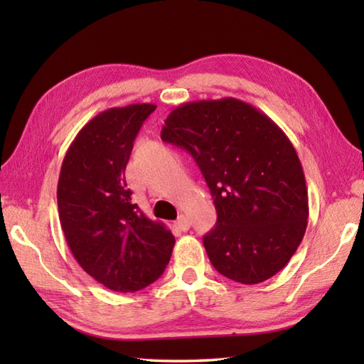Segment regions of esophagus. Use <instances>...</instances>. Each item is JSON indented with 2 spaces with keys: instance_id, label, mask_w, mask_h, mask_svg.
<instances>
[{
  "instance_id": "obj_1",
  "label": "esophagus",
  "mask_w": 364,
  "mask_h": 364,
  "mask_svg": "<svg viewBox=\"0 0 364 364\" xmlns=\"http://www.w3.org/2000/svg\"><path fill=\"white\" fill-rule=\"evenodd\" d=\"M175 226L180 231H188L189 230V220L184 217V215H180V217H178V220L175 221Z\"/></svg>"
}]
</instances>
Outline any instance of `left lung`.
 <instances>
[{"mask_svg": "<svg viewBox=\"0 0 364 364\" xmlns=\"http://www.w3.org/2000/svg\"><path fill=\"white\" fill-rule=\"evenodd\" d=\"M160 138L186 149L210 188L218 220L204 247L215 269L258 284L284 268L308 223L304 168L286 133L250 104L221 97L178 106Z\"/></svg>", "mask_w": 364, "mask_h": 364, "instance_id": "obj_1", "label": "left lung"}]
</instances>
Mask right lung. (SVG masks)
Listing matches in <instances>:
<instances>
[{"label":"right lung","mask_w":364,"mask_h":364,"mask_svg":"<svg viewBox=\"0 0 364 364\" xmlns=\"http://www.w3.org/2000/svg\"><path fill=\"white\" fill-rule=\"evenodd\" d=\"M157 106L130 104L93 117L65 152L58 183L59 221L69 249L91 278L115 292L159 279L175 236L132 202L125 168L143 122Z\"/></svg>","instance_id":"obj_1"}]
</instances>
